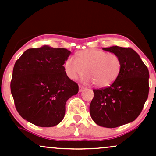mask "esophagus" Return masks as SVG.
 Here are the masks:
<instances>
[{
	"label": "esophagus",
	"mask_w": 156,
	"mask_h": 156,
	"mask_svg": "<svg viewBox=\"0 0 156 156\" xmlns=\"http://www.w3.org/2000/svg\"><path fill=\"white\" fill-rule=\"evenodd\" d=\"M85 89V87H83V86H79V92H81Z\"/></svg>",
	"instance_id": "esophagus-1"
}]
</instances>
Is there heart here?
I'll return each mask as SVG.
<instances>
[{
	"mask_svg": "<svg viewBox=\"0 0 156 156\" xmlns=\"http://www.w3.org/2000/svg\"><path fill=\"white\" fill-rule=\"evenodd\" d=\"M67 76L77 79L84 73L88 74L86 81L94 83L98 87H107L115 81L120 73L121 61L114 53L100 49H86L77 57H68L64 63Z\"/></svg>",
	"mask_w": 156,
	"mask_h": 156,
	"instance_id": "obj_1",
	"label": "heart"
}]
</instances>
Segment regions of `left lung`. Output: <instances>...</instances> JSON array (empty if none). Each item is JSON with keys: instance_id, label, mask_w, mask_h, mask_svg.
<instances>
[{"instance_id": "1", "label": "left lung", "mask_w": 156, "mask_h": 156, "mask_svg": "<svg viewBox=\"0 0 156 156\" xmlns=\"http://www.w3.org/2000/svg\"><path fill=\"white\" fill-rule=\"evenodd\" d=\"M103 50L119 56L120 73L110 87L93 90L89 112L97 125L113 128L131 122L140 114L148 98L150 75L132 48L112 46Z\"/></svg>"}]
</instances>
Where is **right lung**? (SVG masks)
Listing matches in <instances>:
<instances>
[{"instance_id": "right-lung-1", "label": "right lung", "mask_w": 156, "mask_h": 156, "mask_svg": "<svg viewBox=\"0 0 156 156\" xmlns=\"http://www.w3.org/2000/svg\"><path fill=\"white\" fill-rule=\"evenodd\" d=\"M71 52L44 45L30 48L13 68L11 92L20 115L39 127H53L64 119L66 102L78 92L64 64Z\"/></svg>"}]
</instances>
